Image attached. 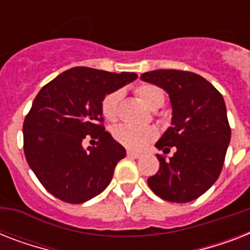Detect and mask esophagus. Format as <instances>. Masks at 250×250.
<instances>
[{
    "mask_svg": "<svg viewBox=\"0 0 250 250\" xmlns=\"http://www.w3.org/2000/svg\"><path fill=\"white\" fill-rule=\"evenodd\" d=\"M127 156H128L129 158H140L141 154H140V153L132 152V150H128V152H127Z\"/></svg>",
    "mask_w": 250,
    "mask_h": 250,
    "instance_id": "obj_1",
    "label": "esophagus"
}]
</instances>
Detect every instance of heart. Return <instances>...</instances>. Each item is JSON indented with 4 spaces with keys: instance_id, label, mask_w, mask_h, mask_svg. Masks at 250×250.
I'll use <instances>...</instances> for the list:
<instances>
[{
    "instance_id": "heart-1",
    "label": "heart",
    "mask_w": 250,
    "mask_h": 250,
    "mask_svg": "<svg viewBox=\"0 0 250 250\" xmlns=\"http://www.w3.org/2000/svg\"><path fill=\"white\" fill-rule=\"evenodd\" d=\"M136 94L149 109L156 110L164 105L165 94L161 88L153 84H143L137 86ZM123 97L121 89L113 90L102 98L101 111L106 121H117L119 113V102ZM114 139L125 148L131 150H140L152 143L157 137V129L154 127H135V125H121L113 129Z\"/></svg>"
}]
</instances>
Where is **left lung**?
Instances as JSON below:
<instances>
[{
    "mask_svg": "<svg viewBox=\"0 0 250 250\" xmlns=\"http://www.w3.org/2000/svg\"><path fill=\"white\" fill-rule=\"evenodd\" d=\"M140 79L167 92L171 125L156 143L160 170L148 179L150 189L170 202H189L204 194L221 174L231 140L222 94L202 76L179 70H154ZM174 146L168 160L165 154Z\"/></svg>",
    "mask_w": 250,
    "mask_h": 250,
    "instance_id": "left-lung-1",
    "label": "left lung"
}]
</instances>
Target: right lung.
I'll return each instance as SVG.
<instances>
[{
	"instance_id": "right-lung-1",
	"label": "right lung",
	"mask_w": 250,
	"mask_h": 250,
	"mask_svg": "<svg viewBox=\"0 0 250 250\" xmlns=\"http://www.w3.org/2000/svg\"><path fill=\"white\" fill-rule=\"evenodd\" d=\"M136 79L135 72L74 67L41 88L23 139L25 160L49 193L82 204L109 186L125 149L102 127V98ZM88 134L99 139L97 147L83 148Z\"/></svg>"
}]
</instances>
